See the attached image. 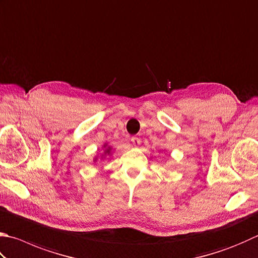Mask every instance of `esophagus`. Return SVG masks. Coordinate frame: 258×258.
Returning a JSON list of instances; mask_svg holds the SVG:
<instances>
[{
	"label": "esophagus",
	"instance_id": "34e87169",
	"mask_svg": "<svg viewBox=\"0 0 258 258\" xmlns=\"http://www.w3.org/2000/svg\"><path fill=\"white\" fill-rule=\"evenodd\" d=\"M131 143H133L134 146H138L140 144V139L138 137H133L131 138Z\"/></svg>",
	"mask_w": 258,
	"mask_h": 258
}]
</instances>
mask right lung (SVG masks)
Listing matches in <instances>:
<instances>
[{
  "mask_svg": "<svg viewBox=\"0 0 258 258\" xmlns=\"http://www.w3.org/2000/svg\"><path fill=\"white\" fill-rule=\"evenodd\" d=\"M109 150H110V148H108V149H106V153H109Z\"/></svg>",
  "mask_w": 258,
  "mask_h": 258,
  "instance_id": "right-lung-1",
  "label": "right lung"
}]
</instances>
